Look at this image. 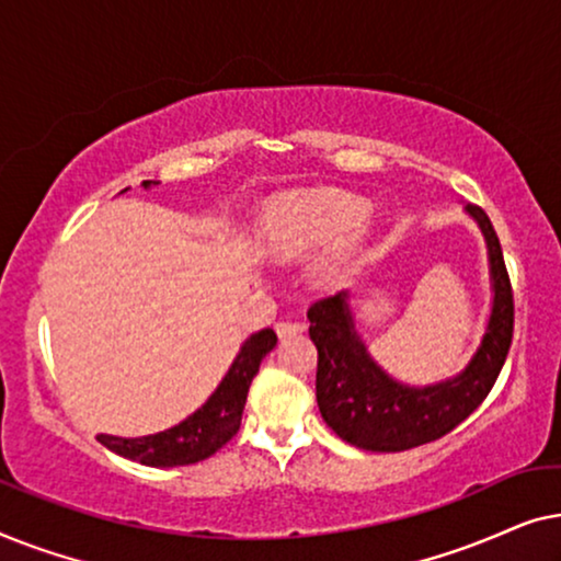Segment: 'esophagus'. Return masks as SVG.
<instances>
[{"instance_id":"1","label":"esophagus","mask_w":561,"mask_h":561,"mask_svg":"<svg viewBox=\"0 0 561 561\" xmlns=\"http://www.w3.org/2000/svg\"><path fill=\"white\" fill-rule=\"evenodd\" d=\"M304 329H306L304 321H278V324H275V334H278L280 340H288V336L301 334Z\"/></svg>"}]
</instances>
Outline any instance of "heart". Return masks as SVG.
Wrapping results in <instances>:
<instances>
[{
    "mask_svg": "<svg viewBox=\"0 0 561 561\" xmlns=\"http://www.w3.org/2000/svg\"><path fill=\"white\" fill-rule=\"evenodd\" d=\"M367 206L340 191H311L278 202L265 217L263 248L271 255H301L365 225Z\"/></svg>",
    "mask_w": 561,
    "mask_h": 561,
    "instance_id": "1",
    "label": "heart"
}]
</instances>
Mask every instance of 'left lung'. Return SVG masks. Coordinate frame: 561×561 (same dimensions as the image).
Wrapping results in <instances>:
<instances>
[{
    "label": "left lung",
    "instance_id": "left-lung-1",
    "mask_svg": "<svg viewBox=\"0 0 561 561\" xmlns=\"http://www.w3.org/2000/svg\"><path fill=\"white\" fill-rule=\"evenodd\" d=\"M488 244L493 306L480 347L455 378L409 386L375 363L355 327L350 290L321 298L309 309V336L317 344V403L327 426L352 447L405 451L462 424L495 386L513 340V290L503 250L488 214L465 204Z\"/></svg>",
    "mask_w": 561,
    "mask_h": 561
}]
</instances>
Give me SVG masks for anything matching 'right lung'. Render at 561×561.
I'll return each mask as SVG.
<instances>
[{
	"label": "right lung",
	"mask_w": 561,
	"mask_h": 561,
	"mask_svg": "<svg viewBox=\"0 0 561 561\" xmlns=\"http://www.w3.org/2000/svg\"><path fill=\"white\" fill-rule=\"evenodd\" d=\"M156 183L158 181H142V186L150 188ZM275 344H278V336H275L273 329H260L250 340H244L232 367L209 396V401L191 413L188 419H183L181 424L150 436H137V439L102 434L99 442L114 455L135 459V462L148 467H181L202 462L240 432L250 382L257 375L263 357Z\"/></svg>",
	"instance_id": "obj_1"
}]
</instances>
